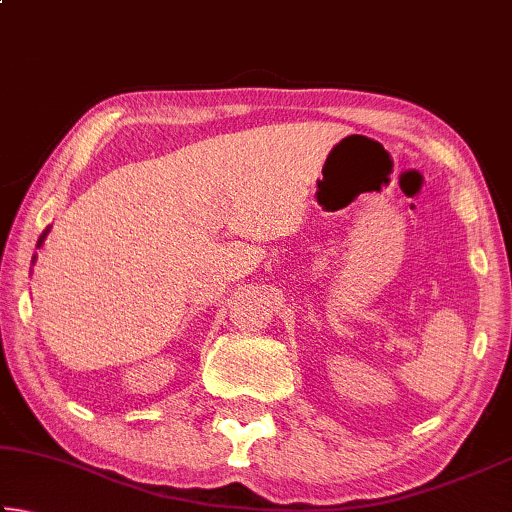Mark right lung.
Segmentation results:
<instances>
[{"instance_id":"add662e5","label":"right lung","mask_w":512,"mask_h":512,"mask_svg":"<svg viewBox=\"0 0 512 512\" xmlns=\"http://www.w3.org/2000/svg\"><path fill=\"white\" fill-rule=\"evenodd\" d=\"M47 232H49V228H47V230H45V232H42V235H40V239H38V248H40L42 244H45V239H47ZM33 262H36V257H33V259H31V264H33Z\"/></svg>"}]
</instances>
